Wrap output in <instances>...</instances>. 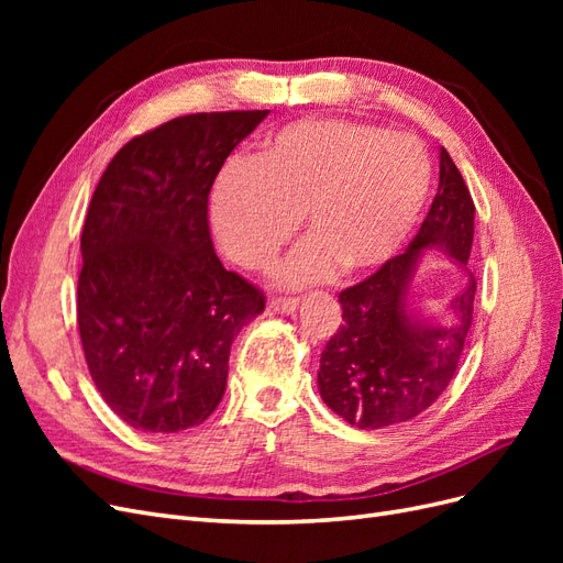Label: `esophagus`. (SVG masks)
<instances>
[{"label": "esophagus", "mask_w": 563, "mask_h": 563, "mask_svg": "<svg viewBox=\"0 0 563 563\" xmlns=\"http://www.w3.org/2000/svg\"><path fill=\"white\" fill-rule=\"evenodd\" d=\"M298 300L296 298H269V308L282 314H291L296 310Z\"/></svg>", "instance_id": "1"}]
</instances>
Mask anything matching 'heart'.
<instances>
[{
	"instance_id": "obj_1",
	"label": "heart",
	"mask_w": 563,
	"mask_h": 563,
	"mask_svg": "<svg viewBox=\"0 0 563 563\" xmlns=\"http://www.w3.org/2000/svg\"><path fill=\"white\" fill-rule=\"evenodd\" d=\"M430 185L432 162L411 135L350 119H300L265 135L251 164L220 172L209 216L218 246L246 269L275 263L302 218L310 234L279 282L308 286L340 267L385 265L411 234Z\"/></svg>"
}]
</instances>
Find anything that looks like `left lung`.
<instances>
[{
  "instance_id": "obj_1",
  "label": "left lung",
  "mask_w": 563,
  "mask_h": 563,
  "mask_svg": "<svg viewBox=\"0 0 563 563\" xmlns=\"http://www.w3.org/2000/svg\"><path fill=\"white\" fill-rule=\"evenodd\" d=\"M472 240L474 201L441 147L439 190L413 242L338 296L343 327L323 347L317 373L319 395L333 413L360 430H380L420 416L444 395L463 362L472 327ZM428 247L446 250L468 272V284L452 301L446 324H432L410 305V282Z\"/></svg>"
}]
</instances>
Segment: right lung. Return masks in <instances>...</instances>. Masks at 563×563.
Returning <instances> with one entry per match:
<instances>
[{"instance_id": "right-lung-1", "label": "right lung", "mask_w": 563, "mask_h": 563, "mask_svg": "<svg viewBox=\"0 0 563 563\" xmlns=\"http://www.w3.org/2000/svg\"><path fill=\"white\" fill-rule=\"evenodd\" d=\"M269 110L199 112L135 135L108 164L81 232L77 321L100 397L143 432H180L225 395L261 288L218 261L209 192Z\"/></svg>"}]
</instances>
